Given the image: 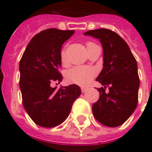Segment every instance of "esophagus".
I'll return each instance as SVG.
<instances>
[{
  "label": "esophagus",
  "mask_w": 152,
  "mask_h": 152,
  "mask_svg": "<svg viewBox=\"0 0 152 152\" xmlns=\"http://www.w3.org/2000/svg\"><path fill=\"white\" fill-rule=\"evenodd\" d=\"M86 90H87V88H83V87H82V88H81V91H82V93L86 92Z\"/></svg>",
  "instance_id": "esophagus-1"
}]
</instances>
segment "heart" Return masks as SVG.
<instances>
[{
  "instance_id": "b5f03b06",
  "label": "heart",
  "mask_w": 152,
  "mask_h": 152,
  "mask_svg": "<svg viewBox=\"0 0 152 152\" xmlns=\"http://www.w3.org/2000/svg\"><path fill=\"white\" fill-rule=\"evenodd\" d=\"M94 45L91 42L86 43L87 49ZM60 59L63 65L67 64V56L65 49H63L60 53ZM95 74V71L88 67H75L69 70L66 74V79L70 83H75L81 86H86L92 81L93 78Z\"/></svg>"
}]
</instances>
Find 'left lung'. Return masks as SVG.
Instances as JSON below:
<instances>
[{"label":"left lung","mask_w":152,"mask_h":152,"mask_svg":"<svg viewBox=\"0 0 152 152\" xmlns=\"http://www.w3.org/2000/svg\"><path fill=\"white\" fill-rule=\"evenodd\" d=\"M84 35L98 38L103 48V69L96 80L104 87L98 88L99 98L92 106L94 116L104 126L117 127L137 106L140 80L136 60L125 40L115 31L99 28Z\"/></svg>","instance_id":"8db88e82"}]
</instances>
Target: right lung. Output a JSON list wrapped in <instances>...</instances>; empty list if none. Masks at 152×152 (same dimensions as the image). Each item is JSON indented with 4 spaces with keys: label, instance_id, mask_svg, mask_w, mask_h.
Returning <instances> with one entry per match:
<instances>
[{
    "label": "right lung",
    "instance_id": "add662e5",
    "mask_svg": "<svg viewBox=\"0 0 152 152\" xmlns=\"http://www.w3.org/2000/svg\"><path fill=\"white\" fill-rule=\"evenodd\" d=\"M74 33L50 28L32 37L21 57L20 88L22 104L28 115L42 127H55L63 123L80 95L77 84L52 88L51 83L63 80L59 73L62 46Z\"/></svg>",
    "mask_w": 152,
    "mask_h": 152
}]
</instances>
